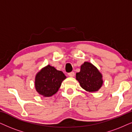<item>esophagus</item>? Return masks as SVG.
Here are the masks:
<instances>
[{
	"mask_svg": "<svg viewBox=\"0 0 132 132\" xmlns=\"http://www.w3.org/2000/svg\"><path fill=\"white\" fill-rule=\"evenodd\" d=\"M74 72H71L68 73V76H69V77H72L74 76Z\"/></svg>",
	"mask_w": 132,
	"mask_h": 132,
	"instance_id": "esophagus-1",
	"label": "esophagus"
}]
</instances>
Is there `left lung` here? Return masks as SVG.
I'll list each match as a JSON object with an SVG mask.
<instances>
[{
	"instance_id": "obj_1",
	"label": "left lung",
	"mask_w": 132,
	"mask_h": 132,
	"mask_svg": "<svg viewBox=\"0 0 132 132\" xmlns=\"http://www.w3.org/2000/svg\"><path fill=\"white\" fill-rule=\"evenodd\" d=\"M76 79L81 87L89 92L98 91L102 85V76L91 63L85 62L81 66L80 71L76 74Z\"/></svg>"
}]
</instances>
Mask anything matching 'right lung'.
<instances>
[{"mask_svg":"<svg viewBox=\"0 0 132 132\" xmlns=\"http://www.w3.org/2000/svg\"><path fill=\"white\" fill-rule=\"evenodd\" d=\"M66 78L63 72L48 65L36 74L35 88L39 94L50 97L57 92L61 82Z\"/></svg>","mask_w":132,"mask_h":132,"instance_id":"right-lung-1","label":"right lung"}]
</instances>
